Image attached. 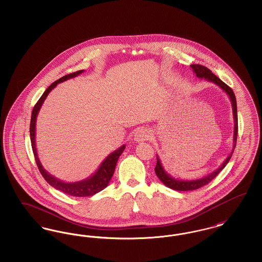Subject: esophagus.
Instances as JSON below:
<instances>
[{
  "instance_id": "34e87169",
  "label": "esophagus",
  "mask_w": 262,
  "mask_h": 262,
  "mask_svg": "<svg viewBox=\"0 0 262 262\" xmlns=\"http://www.w3.org/2000/svg\"><path fill=\"white\" fill-rule=\"evenodd\" d=\"M150 136H151V134H150V132L147 128L141 127V128L137 129L134 138H135V141H137V142H142V141L147 140Z\"/></svg>"
}]
</instances>
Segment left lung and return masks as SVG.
Instances as JSON below:
<instances>
[{
	"label": "left lung",
	"instance_id": "8db88e82",
	"mask_svg": "<svg viewBox=\"0 0 262 262\" xmlns=\"http://www.w3.org/2000/svg\"><path fill=\"white\" fill-rule=\"evenodd\" d=\"M190 68L192 70V72L195 74L196 77L199 78H204L207 81L212 82L216 85H218L219 88H221L223 91H225L229 98L231 100L232 103V108H233V118H234V137H233V149L232 152L230 153V155L226 158L224 162L222 163V165L216 169L215 171H213L203 178L200 179H196V180H190V181H184V180H178L174 179V177H172L171 174H168L165 169L163 168L162 163L160 161V159L157 157V163H156V167H155V173L157 174V177L159 178V180L162 182L165 186H167L172 189L174 190H181V191H186V190H194L198 189L200 187H203L205 185H207L209 182H211L212 180L219 174L223 169L225 166L228 164L230 161L232 154L234 152V149L236 147V143H237V101H236V96L233 92V90L229 88L226 83H224L219 77H217L216 75L212 73L209 69H207L204 66L201 64H190Z\"/></svg>",
	"mask_w": 262,
	"mask_h": 262
}]
</instances>
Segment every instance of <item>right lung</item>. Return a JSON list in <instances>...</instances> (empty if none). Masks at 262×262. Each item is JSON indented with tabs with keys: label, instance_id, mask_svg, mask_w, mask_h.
I'll use <instances>...</instances> for the list:
<instances>
[{
	"label": "right lung",
	"instance_id": "1",
	"mask_svg": "<svg viewBox=\"0 0 262 262\" xmlns=\"http://www.w3.org/2000/svg\"><path fill=\"white\" fill-rule=\"evenodd\" d=\"M83 72H84V70H81V71L75 72L74 74L64 75V76L61 77L60 79L53 82L50 86L45 90L43 95L40 97V99L38 100L37 103L35 104L32 114H31V121H30L31 145H32V150H33V153H34L35 161L37 164L38 169H39L40 173L42 174L43 178L46 180V182L54 188H56L58 190H61L63 193H67L69 195L75 196V198L91 196V195L99 192L102 189H104L105 187H107L110 180L112 179L116 165L118 162V159H119V157L121 156V154L123 153V151L125 148V145H122L118 149L115 150L114 152L109 154L105 158V160L103 162L101 163L99 168L97 169V171L94 174H91L85 180L78 181V182H75V183L62 182L61 180L57 179L56 177H54L53 174H51L49 172H47L43 168L42 164L38 158L37 149H36V144H35L36 119H37L38 113L40 111L42 104L44 103V101L46 99V97L48 96V94L50 93L52 89H54L59 83H61L62 81H66L70 78H73V77H75L77 75H81Z\"/></svg>",
	"mask_w": 262,
	"mask_h": 262
}]
</instances>
